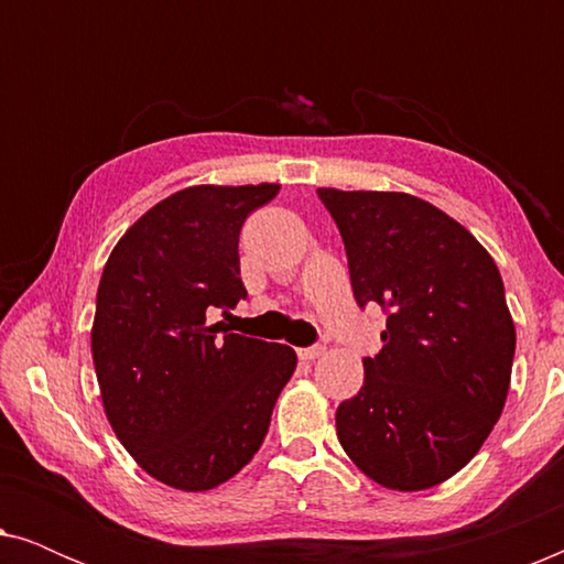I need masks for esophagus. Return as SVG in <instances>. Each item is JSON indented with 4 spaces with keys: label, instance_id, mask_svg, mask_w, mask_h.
<instances>
[{
    "label": "esophagus",
    "instance_id": "obj_1",
    "mask_svg": "<svg viewBox=\"0 0 564 564\" xmlns=\"http://www.w3.org/2000/svg\"><path fill=\"white\" fill-rule=\"evenodd\" d=\"M323 351H326L323 346H307V349H297V357L303 361H313V359H318Z\"/></svg>",
    "mask_w": 564,
    "mask_h": 564
}]
</instances>
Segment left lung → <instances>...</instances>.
Returning a JSON list of instances; mask_svg holds the SVG:
<instances>
[{
  "instance_id": "8db88e82",
  "label": "left lung",
  "mask_w": 564,
  "mask_h": 564,
  "mask_svg": "<svg viewBox=\"0 0 564 564\" xmlns=\"http://www.w3.org/2000/svg\"><path fill=\"white\" fill-rule=\"evenodd\" d=\"M357 303L382 305V349L336 411L344 452L390 490L457 475L500 419L516 326L496 261L465 226L405 192L318 189Z\"/></svg>"
}]
</instances>
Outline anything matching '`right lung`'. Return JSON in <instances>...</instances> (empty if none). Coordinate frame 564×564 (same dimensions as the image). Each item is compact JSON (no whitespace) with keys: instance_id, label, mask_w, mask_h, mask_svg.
Listing matches in <instances>:
<instances>
[{"instance_id":"right-lung-1","label":"right lung","mask_w":564,"mask_h":564,"mask_svg":"<svg viewBox=\"0 0 564 564\" xmlns=\"http://www.w3.org/2000/svg\"><path fill=\"white\" fill-rule=\"evenodd\" d=\"M276 192L267 182L174 192L105 264L91 326L102 405L130 457L169 488L203 492L241 473L295 372L290 346L207 323L246 297L238 234Z\"/></svg>"}]
</instances>
